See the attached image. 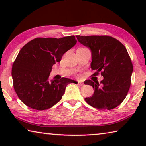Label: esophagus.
<instances>
[{"label":"esophagus","instance_id":"34e87169","mask_svg":"<svg viewBox=\"0 0 146 146\" xmlns=\"http://www.w3.org/2000/svg\"><path fill=\"white\" fill-rule=\"evenodd\" d=\"M78 84H79L80 86H83L84 84L82 82H80V81H78Z\"/></svg>","mask_w":146,"mask_h":146}]
</instances>
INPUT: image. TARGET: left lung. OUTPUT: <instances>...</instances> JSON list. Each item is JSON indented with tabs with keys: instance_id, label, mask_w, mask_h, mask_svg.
Wrapping results in <instances>:
<instances>
[{
	"instance_id": "1",
	"label": "left lung",
	"mask_w": 146,
	"mask_h": 146,
	"mask_svg": "<svg viewBox=\"0 0 146 146\" xmlns=\"http://www.w3.org/2000/svg\"><path fill=\"white\" fill-rule=\"evenodd\" d=\"M78 41L90 48L91 68L100 72L104 79L84 81L95 89L93 95L85 98L88 104L98 110H110L123 102L131 86L133 64L125 47L110 36H76Z\"/></svg>"
}]
</instances>
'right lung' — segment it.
<instances>
[{
	"mask_svg": "<svg viewBox=\"0 0 146 146\" xmlns=\"http://www.w3.org/2000/svg\"><path fill=\"white\" fill-rule=\"evenodd\" d=\"M74 35L60 38H36L27 43L12 66L13 87L19 99L34 110H48L61 100L66 86L76 81L49 80L52 66L75 45Z\"/></svg>",
	"mask_w": 146,
	"mask_h": 146,
	"instance_id": "obj_1",
	"label": "right lung"
}]
</instances>
